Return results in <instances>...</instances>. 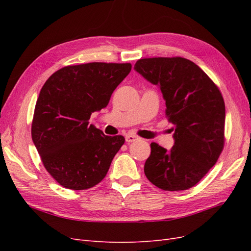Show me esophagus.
Instances as JSON below:
<instances>
[{"mask_svg":"<svg viewBox=\"0 0 251 251\" xmlns=\"http://www.w3.org/2000/svg\"><path fill=\"white\" fill-rule=\"evenodd\" d=\"M138 139H139L138 136H135V135H133V134H127V135L126 136V141L127 143L134 142V141L138 140Z\"/></svg>","mask_w":251,"mask_h":251,"instance_id":"esophagus-1","label":"esophagus"}]
</instances>
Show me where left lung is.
<instances>
[{
	"label": "left lung",
	"mask_w": 251,
	"mask_h": 251,
	"mask_svg": "<svg viewBox=\"0 0 251 251\" xmlns=\"http://www.w3.org/2000/svg\"><path fill=\"white\" fill-rule=\"evenodd\" d=\"M134 69L160 88L175 130L170 151L151 143L144 174L163 191H185L208 173L223 151L222 94L199 66L183 57L141 58Z\"/></svg>",
	"instance_id": "obj_1"
}]
</instances>
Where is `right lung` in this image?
<instances>
[{"instance_id": "obj_1", "label": "right lung", "mask_w": 251, "mask_h": 251, "mask_svg": "<svg viewBox=\"0 0 251 251\" xmlns=\"http://www.w3.org/2000/svg\"><path fill=\"white\" fill-rule=\"evenodd\" d=\"M131 69L128 63L67 66L45 82L35 104L31 136L45 169L62 186L88 189L107 175L125 137L104 135L89 119L107 107Z\"/></svg>"}]
</instances>
